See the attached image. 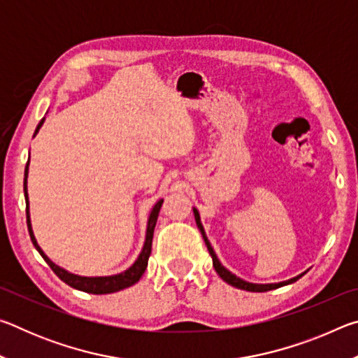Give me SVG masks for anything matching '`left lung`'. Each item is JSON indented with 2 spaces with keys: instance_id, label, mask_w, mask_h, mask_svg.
Wrapping results in <instances>:
<instances>
[{
  "instance_id": "obj_1",
  "label": "left lung",
  "mask_w": 358,
  "mask_h": 358,
  "mask_svg": "<svg viewBox=\"0 0 358 358\" xmlns=\"http://www.w3.org/2000/svg\"><path fill=\"white\" fill-rule=\"evenodd\" d=\"M192 211H194V217H196L197 227H199V230H201L205 245H207V250H208V252H210L211 259H213V266H215L216 273L222 278V281H226L227 284H230V286H234V287H237V289H243V290H250V292H266V290H273V289L287 286V284L295 282L296 280H300V278L308 271V270L303 271V273L296 275V276H294V278H290V280H287V281H281V282L257 284V282H248V281H245V280H241V278H238L237 275H234L232 271H229V270L226 268V266H224V265L220 262V259H217L215 250H213V248H211V243H210L208 238H207V234H205V229H203L202 222H201V215H199V211H197L196 207H192Z\"/></svg>"
}]
</instances>
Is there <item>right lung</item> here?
<instances>
[{
	"label": "right lung",
	"instance_id": "right-lung-1",
	"mask_svg": "<svg viewBox=\"0 0 358 358\" xmlns=\"http://www.w3.org/2000/svg\"><path fill=\"white\" fill-rule=\"evenodd\" d=\"M44 120L45 118H42L39 121L38 128H36V131H34V136L38 134L39 129H41V126L44 124ZM28 167H29V159H28L27 167H25V178H23V191H25V202H27L28 232H29V237H31V241H33L34 248L39 251L41 256L44 257V260L48 264V266H50V268L55 271V275L59 278V280L64 281L71 287H74L77 290H82V292L96 294V295L118 292V290H123L126 287H131L132 284H136L138 280H141L142 275L145 273V270H147L148 257H150V254H151V243H153L155 226H156L157 215H159L161 205H162V202H164V199H159V201H157L153 205V208H151L150 216H148V221H147V232H145L143 248H142L141 254H138V257L136 259V262L132 264L129 268H126L124 271H121V273L110 275V276H80V275H74V273H71V271L64 270L63 266L53 264L52 260L47 257V254L42 251V248L38 245V240H36V237H34V232H33V227H31V217H29V199H28V186H27L28 185Z\"/></svg>",
	"mask_w": 358,
	"mask_h": 358
}]
</instances>
